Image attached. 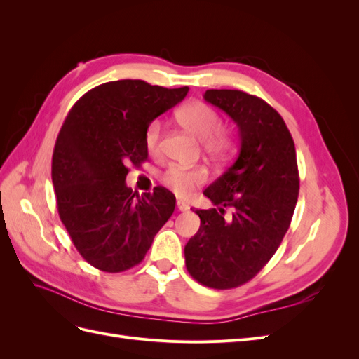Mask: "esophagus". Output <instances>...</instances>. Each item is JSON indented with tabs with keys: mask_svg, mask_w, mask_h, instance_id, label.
Returning a JSON list of instances; mask_svg holds the SVG:
<instances>
[{
	"mask_svg": "<svg viewBox=\"0 0 359 359\" xmlns=\"http://www.w3.org/2000/svg\"><path fill=\"white\" fill-rule=\"evenodd\" d=\"M177 208H178V211H187L189 210V206L186 205V203H182V202H177Z\"/></svg>",
	"mask_w": 359,
	"mask_h": 359,
	"instance_id": "esophagus-1",
	"label": "esophagus"
}]
</instances>
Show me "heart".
I'll return each instance as SVG.
<instances>
[{
  "label": "heart",
  "mask_w": 359,
  "mask_h": 359,
  "mask_svg": "<svg viewBox=\"0 0 359 359\" xmlns=\"http://www.w3.org/2000/svg\"><path fill=\"white\" fill-rule=\"evenodd\" d=\"M178 123L190 135L202 140L203 151L208 156L222 158L227 156L232 148V140L224 130L220 128L222 119L215 109L203 102H190L184 104L177 112ZM161 137V124L157 119L151 121L145 128L144 142L149 154L158 151ZM206 180V173L201 168L184 169L180 166H170L163 173V182L177 194L178 198H187L191 190Z\"/></svg>",
  "instance_id": "heart-1"
}]
</instances>
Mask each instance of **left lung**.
<instances>
[{
	"instance_id": "left-lung-1",
	"label": "left lung",
	"mask_w": 359,
	"mask_h": 359,
	"mask_svg": "<svg viewBox=\"0 0 359 359\" xmlns=\"http://www.w3.org/2000/svg\"><path fill=\"white\" fill-rule=\"evenodd\" d=\"M203 99L232 118L240 154L203 191L215 208L196 210L201 227L184 247L201 285L232 289L252 280L289 229L298 201L297 151L283 118L266 102L238 90H208ZM226 209L233 214L224 215Z\"/></svg>"
}]
</instances>
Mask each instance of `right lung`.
<instances>
[{
	"instance_id": "obj_1",
	"label": "right lung",
	"mask_w": 359,
	"mask_h": 359,
	"mask_svg": "<svg viewBox=\"0 0 359 359\" xmlns=\"http://www.w3.org/2000/svg\"><path fill=\"white\" fill-rule=\"evenodd\" d=\"M187 93L123 79L95 86L70 109L53 148L52 182L60 219L94 268L121 273L142 262L175 210L165 187L133 193L126 177L148 157V124Z\"/></svg>"
}]
</instances>
